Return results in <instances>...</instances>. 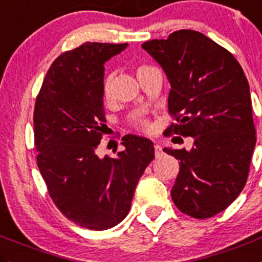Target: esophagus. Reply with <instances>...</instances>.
Listing matches in <instances>:
<instances>
[{
	"label": "esophagus",
	"mask_w": 262,
	"mask_h": 262,
	"mask_svg": "<svg viewBox=\"0 0 262 262\" xmlns=\"http://www.w3.org/2000/svg\"><path fill=\"white\" fill-rule=\"evenodd\" d=\"M154 153H156V157H159L162 154V146L159 144L154 145Z\"/></svg>",
	"instance_id": "34e87169"
}]
</instances>
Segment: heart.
I'll return each instance as SVG.
<instances>
[{"label":"heart","mask_w":262,"mask_h":262,"mask_svg":"<svg viewBox=\"0 0 262 262\" xmlns=\"http://www.w3.org/2000/svg\"><path fill=\"white\" fill-rule=\"evenodd\" d=\"M141 68H144V67H140L138 71H140ZM111 92H112L111 91V79L105 78L103 82V96L105 100H109V99H111ZM139 126H140L143 129H149V127H150L146 121H140L139 122Z\"/></svg>","instance_id":"heart-1"}]
</instances>
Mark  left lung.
I'll list each match as a JSON object with an SVG mask.
<instances>
[{
	"mask_svg": "<svg viewBox=\"0 0 262 262\" xmlns=\"http://www.w3.org/2000/svg\"><path fill=\"white\" fill-rule=\"evenodd\" d=\"M170 81L167 133L194 138L190 150L164 148L180 161L173 203L194 219L230 206L246 185L256 145L250 84L226 49L196 31L141 45Z\"/></svg>",
	"mask_w": 262,
	"mask_h": 262,
	"instance_id": "left-lung-1",
	"label": "left lung"
}]
</instances>
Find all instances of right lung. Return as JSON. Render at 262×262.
I'll use <instances>...</instances> for the list:
<instances>
[{
    "instance_id": "right-lung-1",
    "label": "right lung",
    "mask_w": 262,
    "mask_h": 262,
    "mask_svg": "<svg viewBox=\"0 0 262 262\" xmlns=\"http://www.w3.org/2000/svg\"><path fill=\"white\" fill-rule=\"evenodd\" d=\"M127 43L86 42L55 59L34 105L37 166L55 206L68 220L91 230L121 223L131 208L139 179L154 158L141 136L122 138L116 158L96 153L103 136L104 64Z\"/></svg>"
}]
</instances>
